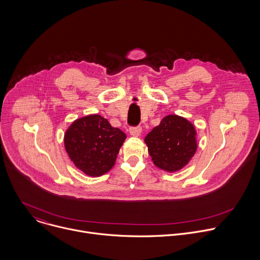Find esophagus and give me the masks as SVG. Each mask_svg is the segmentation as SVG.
Returning a JSON list of instances; mask_svg holds the SVG:
<instances>
[{"label":"esophagus","instance_id":"1","mask_svg":"<svg viewBox=\"0 0 260 260\" xmlns=\"http://www.w3.org/2000/svg\"><path fill=\"white\" fill-rule=\"evenodd\" d=\"M142 133V127L141 126H136V127H131L129 128V134L133 137H139L141 136Z\"/></svg>","mask_w":260,"mask_h":260}]
</instances>
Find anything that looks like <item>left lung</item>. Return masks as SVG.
<instances>
[{"label":"left lung","instance_id":"obj_1","mask_svg":"<svg viewBox=\"0 0 260 260\" xmlns=\"http://www.w3.org/2000/svg\"><path fill=\"white\" fill-rule=\"evenodd\" d=\"M197 135L189 120L171 114L164 117L144 141L155 167L174 173L183 169L196 154Z\"/></svg>","mask_w":260,"mask_h":260}]
</instances>
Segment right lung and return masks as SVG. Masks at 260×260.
Listing matches in <instances>:
<instances>
[{"label":"right lung","instance_id":"obj_1","mask_svg":"<svg viewBox=\"0 0 260 260\" xmlns=\"http://www.w3.org/2000/svg\"><path fill=\"white\" fill-rule=\"evenodd\" d=\"M125 134L99 114L73 121L64 134V149L70 159L84 174L99 177L115 165Z\"/></svg>","mask_w":260,"mask_h":260}]
</instances>
